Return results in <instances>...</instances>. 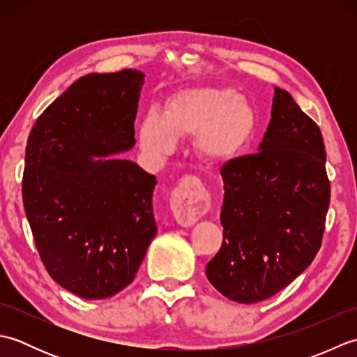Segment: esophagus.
I'll return each instance as SVG.
<instances>
[{"label":"esophagus","instance_id":"esophagus-1","mask_svg":"<svg viewBox=\"0 0 357 357\" xmlns=\"http://www.w3.org/2000/svg\"><path fill=\"white\" fill-rule=\"evenodd\" d=\"M208 207L206 188L196 178H184L172 193L170 208L181 225H193L207 213Z\"/></svg>","mask_w":357,"mask_h":357}]
</instances>
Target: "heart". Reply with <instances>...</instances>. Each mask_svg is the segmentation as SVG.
<instances>
[{
	"label": "heart",
	"mask_w": 357,
	"mask_h": 357,
	"mask_svg": "<svg viewBox=\"0 0 357 357\" xmlns=\"http://www.w3.org/2000/svg\"><path fill=\"white\" fill-rule=\"evenodd\" d=\"M256 130V113L229 87H195L172 95L164 113L147 112L139 124V144L149 155H167L179 136L195 135L199 156L213 164L236 158Z\"/></svg>",
	"instance_id": "heart-1"
}]
</instances>
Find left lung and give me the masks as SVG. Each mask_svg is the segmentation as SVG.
Here are the masks:
<instances>
[{
	"mask_svg": "<svg viewBox=\"0 0 357 357\" xmlns=\"http://www.w3.org/2000/svg\"><path fill=\"white\" fill-rule=\"evenodd\" d=\"M325 158L319 126L275 87L259 151L221 169L224 241L206 273L225 298L268 299L313 262L330 206Z\"/></svg>",
	"mask_w": 357,
	"mask_h": 357,
	"instance_id": "left-lung-1",
	"label": "left lung"
}]
</instances>
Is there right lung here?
Listing matches in <instances>:
<instances>
[{"label": "right lung", "mask_w": 357, "mask_h": 357, "mask_svg": "<svg viewBox=\"0 0 357 357\" xmlns=\"http://www.w3.org/2000/svg\"><path fill=\"white\" fill-rule=\"evenodd\" d=\"M144 77L126 69L77 79L27 139L22 202L35 245L50 278L84 299L130 284L156 234V178L107 158L133 147Z\"/></svg>", "instance_id": "1"}]
</instances>
